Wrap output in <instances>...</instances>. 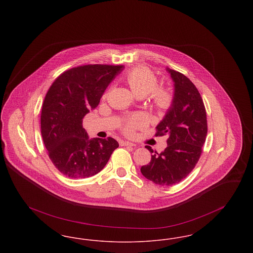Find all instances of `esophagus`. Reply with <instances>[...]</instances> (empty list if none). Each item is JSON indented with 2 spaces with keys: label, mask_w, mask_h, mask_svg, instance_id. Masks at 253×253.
I'll use <instances>...</instances> for the list:
<instances>
[{
  "label": "esophagus",
  "mask_w": 253,
  "mask_h": 253,
  "mask_svg": "<svg viewBox=\"0 0 253 253\" xmlns=\"http://www.w3.org/2000/svg\"><path fill=\"white\" fill-rule=\"evenodd\" d=\"M121 146H135V145L133 144V143H132V142H129V141H121Z\"/></svg>",
  "instance_id": "obj_1"
}]
</instances>
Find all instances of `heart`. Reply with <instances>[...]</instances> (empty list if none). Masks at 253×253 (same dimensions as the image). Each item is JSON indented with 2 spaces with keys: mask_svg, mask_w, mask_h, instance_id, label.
<instances>
[{
  "mask_svg": "<svg viewBox=\"0 0 253 253\" xmlns=\"http://www.w3.org/2000/svg\"><path fill=\"white\" fill-rule=\"evenodd\" d=\"M125 81L134 96H146L153 92V101L158 109L168 108L171 102V96L164 89L155 90L157 85V77L146 67H136L126 74ZM142 123L140 117L135 116L125 125V132H132V129Z\"/></svg>",
  "mask_w": 253,
  "mask_h": 253,
  "instance_id": "obj_1",
  "label": "heart"
}]
</instances>
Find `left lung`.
I'll use <instances>...</instances> for the list:
<instances>
[{
  "label": "left lung",
  "mask_w": 253,
  "mask_h": 253,
  "mask_svg": "<svg viewBox=\"0 0 253 253\" xmlns=\"http://www.w3.org/2000/svg\"><path fill=\"white\" fill-rule=\"evenodd\" d=\"M173 83V96L157 135H168L167 148L155 152L149 164L140 169L147 179L160 186L183 180L194 168L202 153L208 126L204 103L198 90L183 74L166 68ZM151 153L154 150L146 146Z\"/></svg>",
  "instance_id": "8db88e82"
}]
</instances>
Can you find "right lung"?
I'll return each instance as SVG.
<instances>
[{
	"label": "right lung",
	"mask_w": 253,
	"mask_h": 253,
	"mask_svg": "<svg viewBox=\"0 0 253 253\" xmlns=\"http://www.w3.org/2000/svg\"><path fill=\"white\" fill-rule=\"evenodd\" d=\"M123 69L122 65L104 64L75 67L62 73L49 88L42 109V136L52 163L64 175H95L119 147L113 137L89 138L83 121Z\"/></svg>",
	"instance_id": "add662e5"
}]
</instances>
